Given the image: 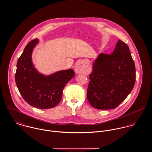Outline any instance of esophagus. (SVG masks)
Returning <instances> with one entry per match:
<instances>
[{
	"instance_id": "esophagus-1",
	"label": "esophagus",
	"mask_w": 152,
	"mask_h": 152,
	"mask_svg": "<svg viewBox=\"0 0 152 152\" xmlns=\"http://www.w3.org/2000/svg\"><path fill=\"white\" fill-rule=\"evenodd\" d=\"M74 71L76 74H87L88 70L83 62L78 63L75 66Z\"/></svg>"
}]
</instances>
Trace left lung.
I'll list each match as a JSON object with an SVG mask.
<instances>
[{"mask_svg":"<svg viewBox=\"0 0 152 152\" xmlns=\"http://www.w3.org/2000/svg\"><path fill=\"white\" fill-rule=\"evenodd\" d=\"M87 99L97 109L116 108L134 87L136 69L128 45L118 40L111 54L100 53L89 75Z\"/></svg>","mask_w":152,"mask_h":152,"instance_id":"1","label":"left lung"}]
</instances>
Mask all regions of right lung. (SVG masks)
I'll use <instances>...</instances> for the list:
<instances>
[{"label":"right lung","instance_id":"right-lung-1","mask_svg":"<svg viewBox=\"0 0 152 152\" xmlns=\"http://www.w3.org/2000/svg\"><path fill=\"white\" fill-rule=\"evenodd\" d=\"M38 39L27 44L17 63L15 81L20 94L30 105L39 109L55 107L61 101L65 85L74 77L72 69L50 75L40 72L32 61V53Z\"/></svg>","mask_w":152,"mask_h":152}]
</instances>
